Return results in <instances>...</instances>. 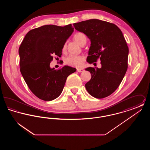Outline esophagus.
I'll return each instance as SVG.
<instances>
[{
  "mask_svg": "<svg viewBox=\"0 0 150 150\" xmlns=\"http://www.w3.org/2000/svg\"><path fill=\"white\" fill-rule=\"evenodd\" d=\"M76 70H77V71L80 72L84 71V69H82V68H78Z\"/></svg>",
  "mask_w": 150,
  "mask_h": 150,
  "instance_id": "1",
  "label": "esophagus"
}]
</instances>
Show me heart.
I'll use <instances>...</instances> for the list:
<instances>
[{
	"label": "heart",
	"instance_id": "1",
	"mask_svg": "<svg viewBox=\"0 0 150 150\" xmlns=\"http://www.w3.org/2000/svg\"><path fill=\"white\" fill-rule=\"evenodd\" d=\"M86 37L85 35L81 33H78L75 34L74 36V39L75 42H76L79 44L81 45V43L84 41V39H86ZM66 48V45L64 44L63 46L62 50L64 51ZM84 61V57L82 56H70L67 57L65 59V62L66 64H69L70 66L79 67L81 66Z\"/></svg>",
	"mask_w": 150,
	"mask_h": 150
}]
</instances>
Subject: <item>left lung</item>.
Here are the masks:
<instances>
[{"mask_svg": "<svg viewBox=\"0 0 150 150\" xmlns=\"http://www.w3.org/2000/svg\"><path fill=\"white\" fill-rule=\"evenodd\" d=\"M91 40L87 62L92 64L100 58L102 67H88L92 75L86 84L88 92L97 98L114 93L120 84L128 69L129 48L120 29L116 25L97 19L73 24Z\"/></svg>", "mask_w": 150, "mask_h": 150, "instance_id": "left-lung-1", "label": "left lung"}]
</instances>
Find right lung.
Returning <instances> with one entry per match:
<instances>
[{"instance_id":"obj_1","label":"right lung","mask_w":150,"mask_h":150,"mask_svg":"<svg viewBox=\"0 0 150 150\" xmlns=\"http://www.w3.org/2000/svg\"><path fill=\"white\" fill-rule=\"evenodd\" d=\"M74 31L71 24L65 26L47 25L33 29L19 48L20 71L30 91L41 100H54L61 94L66 79L76 71L68 66L50 68L53 55L61 57L67 39Z\"/></svg>"}]
</instances>
